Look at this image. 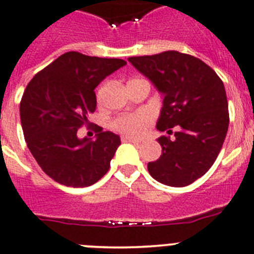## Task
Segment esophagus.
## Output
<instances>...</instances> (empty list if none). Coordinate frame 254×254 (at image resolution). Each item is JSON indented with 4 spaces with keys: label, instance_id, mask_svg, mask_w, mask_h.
Segmentation results:
<instances>
[{
    "label": "esophagus",
    "instance_id": "obj_1",
    "mask_svg": "<svg viewBox=\"0 0 254 254\" xmlns=\"http://www.w3.org/2000/svg\"><path fill=\"white\" fill-rule=\"evenodd\" d=\"M122 141L123 142H132V144H139V142H141V140L135 139V137H130V136H122Z\"/></svg>",
    "mask_w": 254,
    "mask_h": 254
}]
</instances>
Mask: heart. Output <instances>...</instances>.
<instances>
[{"label":"heart","mask_w":254,"mask_h":254,"mask_svg":"<svg viewBox=\"0 0 254 254\" xmlns=\"http://www.w3.org/2000/svg\"><path fill=\"white\" fill-rule=\"evenodd\" d=\"M150 124H151V115L146 112H137L117 118L112 125L122 134L129 136H140L146 131Z\"/></svg>","instance_id":"obj_1"}]
</instances>
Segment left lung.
<instances>
[{"label": "left lung", "instance_id": "left-lung-1", "mask_svg": "<svg viewBox=\"0 0 254 254\" xmlns=\"http://www.w3.org/2000/svg\"><path fill=\"white\" fill-rule=\"evenodd\" d=\"M127 61L164 97L156 129L171 134L157 139L162 154L147 164L156 181L172 187L192 184L217 159L228 130L225 85L205 62L177 51Z\"/></svg>", "mask_w": 254, "mask_h": 254}]
</instances>
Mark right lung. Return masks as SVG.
Listing matches in <instances>:
<instances>
[{
    "mask_svg": "<svg viewBox=\"0 0 254 254\" xmlns=\"http://www.w3.org/2000/svg\"><path fill=\"white\" fill-rule=\"evenodd\" d=\"M124 65L123 59L67 52L27 85L19 104L24 139L41 169L58 184L87 187L109 170L122 144L119 135L100 129L92 140L77 131L95 112V88Z\"/></svg>",
    "mask_w": 254,
    "mask_h": 254,
    "instance_id": "right-lung-1",
    "label": "right lung"
}]
</instances>
